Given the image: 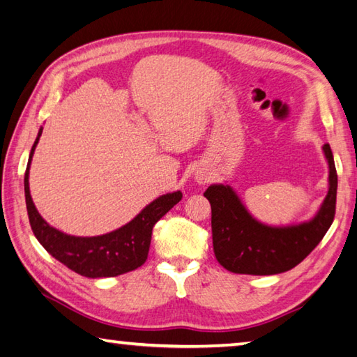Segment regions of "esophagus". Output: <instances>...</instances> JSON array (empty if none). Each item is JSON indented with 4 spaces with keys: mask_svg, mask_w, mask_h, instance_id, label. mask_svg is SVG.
Returning <instances> with one entry per match:
<instances>
[{
    "mask_svg": "<svg viewBox=\"0 0 357 357\" xmlns=\"http://www.w3.org/2000/svg\"><path fill=\"white\" fill-rule=\"evenodd\" d=\"M197 183L198 184H206V183H209V178L203 176V174H199V176H197Z\"/></svg>",
    "mask_w": 357,
    "mask_h": 357,
    "instance_id": "obj_1",
    "label": "esophagus"
}]
</instances>
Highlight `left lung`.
<instances>
[{"mask_svg":"<svg viewBox=\"0 0 357 357\" xmlns=\"http://www.w3.org/2000/svg\"><path fill=\"white\" fill-rule=\"evenodd\" d=\"M328 160V195L309 222L268 226L251 215L229 184H212L204 197L212 209L213 252L222 267L241 275H278L296 267L334 222L337 172L331 146L323 145Z\"/></svg>","mask_w":357,"mask_h":357,"instance_id":"1","label":"left lung"}]
</instances>
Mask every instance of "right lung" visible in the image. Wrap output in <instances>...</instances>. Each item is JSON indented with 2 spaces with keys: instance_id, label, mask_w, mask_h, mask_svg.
I'll use <instances>...</instances> for the list:
<instances>
[{
  "instance_id": "1",
  "label": "right lung",
  "mask_w": 357,
  "mask_h": 357,
  "mask_svg": "<svg viewBox=\"0 0 357 357\" xmlns=\"http://www.w3.org/2000/svg\"><path fill=\"white\" fill-rule=\"evenodd\" d=\"M43 128L31 148L24 173V197L32 232L51 256L75 273L86 278H111L144 265L150 251L153 228L165 213L178 204L183 193H165L142 209L131 222L112 232L95 237H76L50 226L36 209L29 192V167Z\"/></svg>"
}]
</instances>
